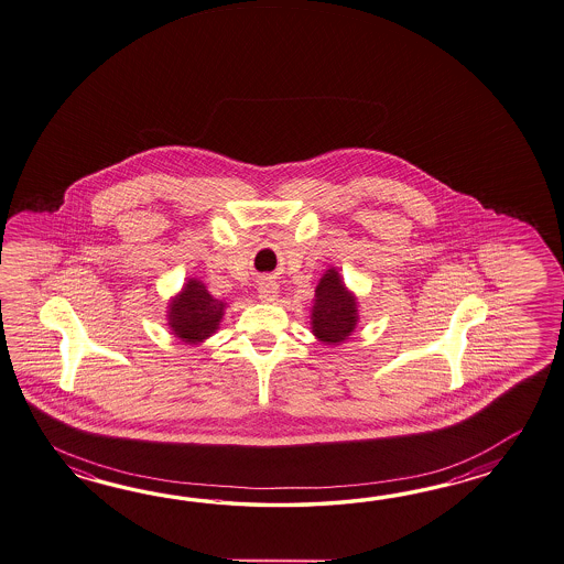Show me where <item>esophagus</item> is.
Returning a JSON list of instances; mask_svg holds the SVG:
<instances>
[{
    "label": "esophagus",
    "instance_id": "obj_1",
    "mask_svg": "<svg viewBox=\"0 0 564 564\" xmlns=\"http://www.w3.org/2000/svg\"><path fill=\"white\" fill-rule=\"evenodd\" d=\"M259 297L263 301H275L276 285L273 281H264L263 285L259 288Z\"/></svg>",
    "mask_w": 564,
    "mask_h": 564
}]
</instances>
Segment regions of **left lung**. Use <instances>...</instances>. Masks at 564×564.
Returning a JSON list of instances; mask_svg holds the SVG:
<instances>
[{
	"label": "left lung",
	"instance_id": "obj_1",
	"mask_svg": "<svg viewBox=\"0 0 564 564\" xmlns=\"http://www.w3.org/2000/svg\"><path fill=\"white\" fill-rule=\"evenodd\" d=\"M356 300L344 288L336 269H329L315 289V303L312 312V329L324 344L336 346L348 339L356 327Z\"/></svg>",
	"mask_w": 564,
	"mask_h": 564
}]
</instances>
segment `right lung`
Masks as SVG:
<instances>
[{
	"instance_id": "add662e5",
	"label": "right lung",
	"mask_w": 564,
	"mask_h": 564,
	"mask_svg": "<svg viewBox=\"0 0 564 564\" xmlns=\"http://www.w3.org/2000/svg\"><path fill=\"white\" fill-rule=\"evenodd\" d=\"M170 327L182 341L196 344L213 336L225 315V303L214 300L200 281L189 279L170 303Z\"/></svg>"
}]
</instances>
